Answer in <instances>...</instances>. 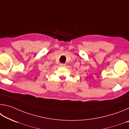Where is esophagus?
Listing matches in <instances>:
<instances>
[{"instance_id": "esophagus-1", "label": "esophagus", "mask_w": 129, "mask_h": 129, "mask_svg": "<svg viewBox=\"0 0 129 129\" xmlns=\"http://www.w3.org/2000/svg\"><path fill=\"white\" fill-rule=\"evenodd\" d=\"M60 67H66V64H63V63H61V64H60Z\"/></svg>"}]
</instances>
